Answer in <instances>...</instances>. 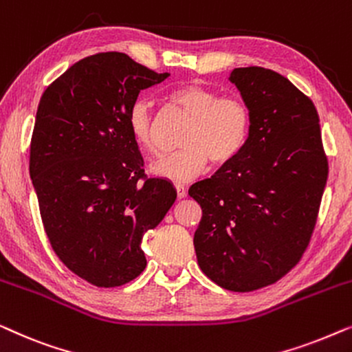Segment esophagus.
Instances as JSON below:
<instances>
[{"label":"esophagus","instance_id":"1","mask_svg":"<svg viewBox=\"0 0 352 352\" xmlns=\"http://www.w3.org/2000/svg\"><path fill=\"white\" fill-rule=\"evenodd\" d=\"M175 189H176L177 199H184V197L187 195V192H186V187L182 186V184H176V186H175Z\"/></svg>","mask_w":352,"mask_h":352}]
</instances>
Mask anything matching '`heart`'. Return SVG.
I'll return each mask as SVG.
<instances>
[{
    "instance_id": "heart-1",
    "label": "heart",
    "mask_w": 352,
    "mask_h": 352,
    "mask_svg": "<svg viewBox=\"0 0 352 352\" xmlns=\"http://www.w3.org/2000/svg\"><path fill=\"white\" fill-rule=\"evenodd\" d=\"M168 100L190 118L182 148L163 157L152 165L155 175L171 181H189L214 166L232 163L248 146L253 129V112L237 96H221L210 86L190 81L177 86ZM128 133L136 146L147 153H157L155 113L147 98H139L129 105L126 115Z\"/></svg>"
}]
</instances>
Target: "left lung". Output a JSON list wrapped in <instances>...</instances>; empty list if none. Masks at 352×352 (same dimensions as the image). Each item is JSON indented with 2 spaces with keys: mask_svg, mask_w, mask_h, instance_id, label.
<instances>
[{
  "mask_svg": "<svg viewBox=\"0 0 352 352\" xmlns=\"http://www.w3.org/2000/svg\"><path fill=\"white\" fill-rule=\"evenodd\" d=\"M253 112L248 146L189 195L201 208L194 235L204 274L230 292L272 285L300 263L329 176L319 113L292 81L263 67L234 69Z\"/></svg>",
  "mask_w": 352,
  "mask_h": 352,
  "instance_id": "1",
  "label": "left lung"
}]
</instances>
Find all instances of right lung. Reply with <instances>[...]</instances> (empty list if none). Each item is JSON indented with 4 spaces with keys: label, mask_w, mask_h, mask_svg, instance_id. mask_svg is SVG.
<instances>
[{
    "label": "right lung",
    "mask_w": 352,
    "mask_h": 352,
    "mask_svg": "<svg viewBox=\"0 0 352 352\" xmlns=\"http://www.w3.org/2000/svg\"><path fill=\"white\" fill-rule=\"evenodd\" d=\"M157 74L123 52H98L43 93L30 142V177L57 258L91 285L131 282L147 266L144 234L176 200L171 182L148 177L129 136L128 109Z\"/></svg>",
    "instance_id": "add662e5"
}]
</instances>
